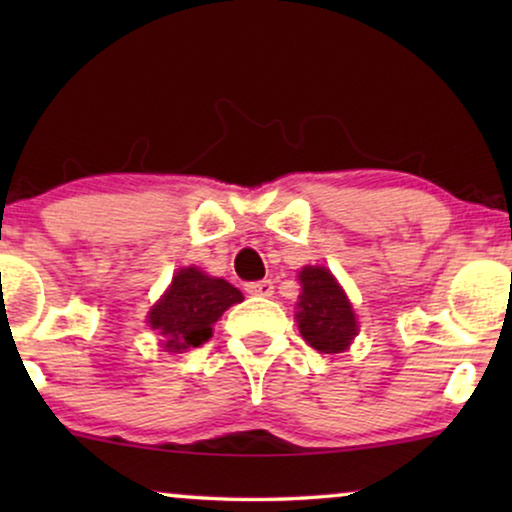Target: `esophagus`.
Returning a JSON list of instances; mask_svg holds the SVG:
<instances>
[{
  "label": "esophagus",
  "mask_w": 512,
  "mask_h": 512,
  "mask_svg": "<svg viewBox=\"0 0 512 512\" xmlns=\"http://www.w3.org/2000/svg\"><path fill=\"white\" fill-rule=\"evenodd\" d=\"M244 289H247V293H251V296L270 298L272 296V289H275V286H272L270 279H261V282H249L247 286H244Z\"/></svg>",
  "instance_id": "34e87169"
}]
</instances>
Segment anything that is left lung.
<instances>
[{
    "label": "left lung",
    "mask_w": 512,
    "mask_h": 512,
    "mask_svg": "<svg viewBox=\"0 0 512 512\" xmlns=\"http://www.w3.org/2000/svg\"><path fill=\"white\" fill-rule=\"evenodd\" d=\"M298 279L303 286L296 312L300 335L321 354L345 352L359 333L345 289L324 265H305Z\"/></svg>",
    "instance_id": "left-lung-1"
}]
</instances>
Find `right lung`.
<instances>
[{
	"instance_id": "right-lung-1",
	"label": "right lung",
	"mask_w": 512,
	"mask_h": 512,
	"mask_svg": "<svg viewBox=\"0 0 512 512\" xmlns=\"http://www.w3.org/2000/svg\"><path fill=\"white\" fill-rule=\"evenodd\" d=\"M240 289L200 268H181L149 312V326L163 335L165 352L181 354L212 338V326L230 305L242 303Z\"/></svg>"
}]
</instances>
